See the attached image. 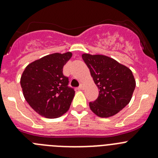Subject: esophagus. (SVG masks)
<instances>
[{
    "label": "esophagus",
    "mask_w": 158,
    "mask_h": 158,
    "mask_svg": "<svg viewBox=\"0 0 158 158\" xmlns=\"http://www.w3.org/2000/svg\"><path fill=\"white\" fill-rule=\"evenodd\" d=\"M85 89V85H81L80 86H79V87H78V90H83V89Z\"/></svg>",
    "instance_id": "obj_1"
}]
</instances>
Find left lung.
<instances>
[{
	"label": "left lung",
	"mask_w": 158,
	"mask_h": 158,
	"mask_svg": "<svg viewBox=\"0 0 158 158\" xmlns=\"http://www.w3.org/2000/svg\"><path fill=\"white\" fill-rule=\"evenodd\" d=\"M81 57L100 89L98 98L89 103L90 109L101 118L116 115L132 98L136 85L132 71L106 55L83 54Z\"/></svg>",
	"instance_id": "1"
}]
</instances>
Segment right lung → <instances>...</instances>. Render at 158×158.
I'll use <instances>...</instances> for the list:
<instances>
[{
    "instance_id": "obj_1",
    "label": "right lung",
    "mask_w": 158,
    "mask_h": 158,
    "mask_svg": "<svg viewBox=\"0 0 158 158\" xmlns=\"http://www.w3.org/2000/svg\"><path fill=\"white\" fill-rule=\"evenodd\" d=\"M72 53H54L28 64L20 77L23 94L35 111L49 118L64 115L70 107L75 92L68 87L69 79L62 69Z\"/></svg>"
}]
</instances>
